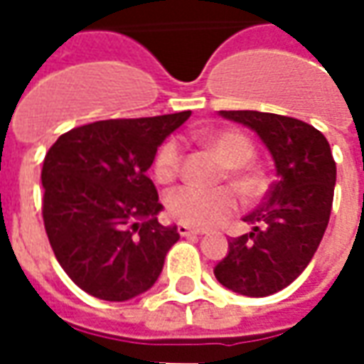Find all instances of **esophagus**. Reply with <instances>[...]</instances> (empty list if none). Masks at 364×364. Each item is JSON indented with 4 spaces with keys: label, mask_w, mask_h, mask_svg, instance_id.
<instances>
[{
    "label": "esophagus",
    "mask_w": 364,
    "mask_h": 364,
    "mask_svg": "<svg viewBox=\"0 0 364 364\" xmlns=\"http://www.w3.org/2000/svg\"><path fill=\"white\" fill-rule=\"evenodd\" d=\"M177 232H179V236H198V234H205L200 228H191L187 224H179Z\"/></svg>",
    "instance_id": "1"
}]
</instances>
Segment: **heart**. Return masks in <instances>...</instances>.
Masks as SVG:
<instances>
[{
	"instance_id": "b5f03b06",
	"label": "heart",
	"mask_w": 364,
	"mask_h": 364,
	"mask_svg": "<svg viewBox=\"0 0 364 364\" xmlns=\"http://www.w3.org/2000/svg\"><path fill=\"white\" fill-rule=\"evenodd\" d=\"M197 142L205 144L226 166V179L244 200L259 197L263 181L247 164L255 156L252 140L237 130H198L193 132ZM183 167V146L177 138H167L154 156L151 171L161 185L173 183ZM166 208L171 218L187 226L208 228L216 226L236 210V198L228 189L203 191L195 187H177L167 193Z\"/></svg>"
}]
</instances>
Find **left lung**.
<instances>
[{
    "label": "left lung",
    "mask_w": 364,
    "mask_h": 364,
    "mask_svg": "<svg viewBox=\"0 0 364 364\" xmlns=\"http://www.w3.org/2000/svg\"><path fill=\"white\" fill-rule=\"evenodd\" d=\"M255 130L271 151L279 179L253 213V230L228 242L214 274L244 296H269L302 273L328 228L336 159L326 136L304 120L259 111H220Z\"/></svg>",
    "instance_id": "obj_1"
}]
</instances>
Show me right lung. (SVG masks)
Segmentation results:
<instances>
[{"instance_id": "add662e5", "label": "right lung", "mask_w": 364, "mask_h": 364, "mask_svg": "<svg viewBox=\"0 0 364 364\" xmlns=\"http://www.w3.org/2000/svg\"><path fill=\"white\" fill-rule=\"evenodd\" d=\"M191 111L72 128L46 151L43 220L56 259L87 294L122 302L158 281L175 226H161L146 175L164 138Z\"/></svg>"}]
</instances>
